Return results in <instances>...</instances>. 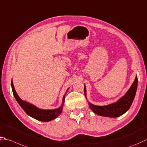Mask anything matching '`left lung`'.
<instances>
[{"mask_svg": "<svg viewBox=\"0 0 147 147\" xmlns=\"http://www.w3.org/2000/svg\"><path fill=\"white\" fill-rule=\"evenodd\" d=\"M138 86V78L136 77L134 82L124 96L118 100L116 102L107 106H96L89 102V107L95 113L103 117H118L124 114L129 108L133 102L136 95ZM84 94L86 97V87H84ZM87 98V97H86Z\"/></svg>", "mask_w": 147, "mask_h": 147, "instance_id": "left-lung-1", "label": "left lung"}]
</instances>
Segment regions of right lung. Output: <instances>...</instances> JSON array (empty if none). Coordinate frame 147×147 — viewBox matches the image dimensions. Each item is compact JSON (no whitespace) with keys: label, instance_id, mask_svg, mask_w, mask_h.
<instances>
[{"label":"right lung","instance_id":"obj_1","mask_svg":"<svg viewBox=\"0 0 147 147\" xmlns=\"http://www.w3.org/2000/svg\"><path fill=\"white\" fill-rule=\"evenodd\" d=\"M11 87H12V90L14 96L15 97L17 102H18L20 106H21L23 110L26 112V113H27L28 115L34 118V119L42 122H49L55 119H56L59 115L61 114L62 111L63 106H64V104L65 95H64V97H63L62 105L60 106L59 108L55 109V110H42V109L37 108L36 106L30 104V103L24 101V100L20 99L18 95L17 94L15 89H14L13 81L11 82Z\"/></svg>","mask_w":147,"mask_h":147}]
</instances>
